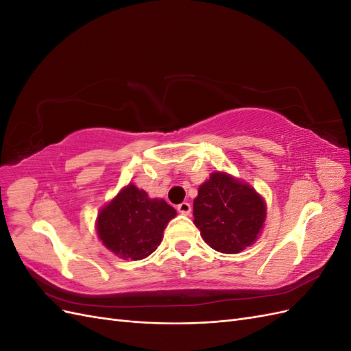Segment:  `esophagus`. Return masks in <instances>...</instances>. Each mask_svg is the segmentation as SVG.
I'll use <instances>...</instances> for the list:
<instances>
[{
    "instance_id": "34e87169",
    "label": "esophagus",
    "mask_w": 351,
    "mask_h": 351,
    "mask_svg": "<svg viewBox=\"0 0 351 351\" xmlns=\"http://www.w3.org/2000/svg\"><path fill=\"white\" fill-rule=\"evenodd\" d=\"M177 210L182 215H190V212H192V206H190V204H187V202H182V204L177 205Z\"/></svg>"
}]
</instances>
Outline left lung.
I'll list each match as a JSON object with an SVG mask.
<instances>
[{"mask_svg":"<svg viewBox=\"0 0 351 351\" xmlns=\"http://www.w3.org/2000/svg\"><path fill=\"white\" fill-rule=\"evenodd\" d=\"M193 217L202 239L212 249L234 254L258 239L267 206L249 184L217 171L199 187Z\"/></svg>","mask_w":351,"mask_h":351,"instance_id":"left-lung-1","label":"left lung"}]
</instances>
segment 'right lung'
I'll return each mask as SVG.
<instances>
[{
	"instance_id": "add662e5",
	"label": "right lung",
	"mask_w": 351,
	"mask_h": 351,
	"mask_svg": "<svg viewBox=\"0 0 351 351\" xmlns=\"http://www.w3.org/2000/svg\"><path fill=\"white\" fill-rule=\"evenodd\" d=\"M177 212L164 199L129 184L98 215V236L104 246L123 259H143L159 246L162 232Z\"/></svg>"
}]
</instances>
